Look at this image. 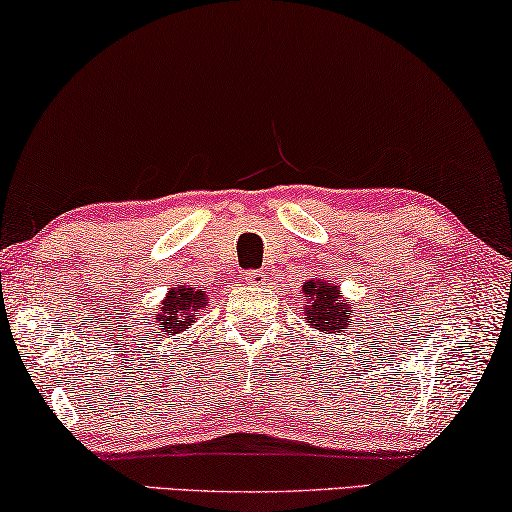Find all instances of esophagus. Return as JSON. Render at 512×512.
<instances>
[{
    "instance_id": "34e87169",
    "label": "esophagus",
    "mask_w": 512,
    "mask_h": 512,
    "mask_svg": "<svg viewBox=\"0 0 512 512\" xmlns=\"http://www.w3.org/2000/svg\"><path fill=\"white\" fill-rule=\"evenodd\" d=\"M246 282H248V285L262 287L264 282H266V278H264L262 271H248V273H246Z\"/></svg>"
}]
</instances>
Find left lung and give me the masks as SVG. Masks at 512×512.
Instances as JSON below:
<instances>
[{
    "instance_id": "8db88e82",
    "label": "left lung",
    "mask_w": 512,
    "mask_h": 512,
    "mask_svg": "<svg viewBox=\"0 0 512 512\" xmlns=\"http://www.w3.org/2000/svg\"><path fill=\"white\" fill-rule=\"evenodd\" d=\"M307 298L305 321L321 335H339L351 326V305L339 298L337 285L330 280H310L303 285Z\"/></svg>"
}]
</instances>
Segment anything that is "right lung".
<instances>
[{"label": "right lung", "instance_id": "right-lung-1", "mask_svg": "<svg viewBox=\"0 0 512 512\" xmlns=\"http://www.w3.org/2000/svg\"><path fill=\"white\" fill-rule=\"evenodd\" d=\"M205 294L196 287H175L168 291V296L161 300L157 326L164 335H177V332L191 326L198 312L205 307Z\"/></svg>", "mask_w": 512, "mask_h": 512}]
</instances>
